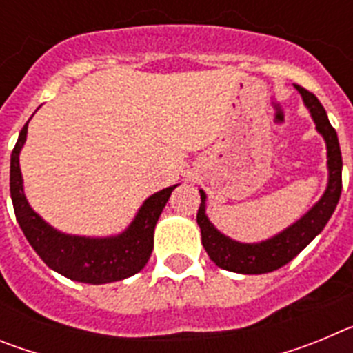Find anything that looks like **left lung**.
I'll use <instances>...</instances> for the list:
<instances>
[{"mask_svg": "<svg viewBox=\"0 0 353 353\" xmlns=\"http://www.w3.org/2000/svg\"><path fill=\"white\" fill-rule=\"evenodd\" d=\"M295 90L301 93L302 102L310 111L318 134L325 141L327 170H329L325 192L301 219L290 224L283 232L261 242L248 244V242L230 239L212 224L207 215V194L203 189H199L201 205H199L196 221L201 230V244L210 260L221 269L236 274H267L281 269L283 265L290 263L297 256L314 236L322 233L325 224L329 223L330 215L334 214L336 205L341 196L343 170L338 134L330 125L325 109L316 97L297 84H295Z\"/></svg>", "mask_w": 353, "mask_h": 353, "instance_id": "obj_1", "label": "left lung"}]
</instances>
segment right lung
<instances>
[{
    "mask_svg": "<svg viewBox=\"0 0 353 353\" xmlns=\"http://www.w3.org/2000/svg\"><path fill=\"white\" fill-rule=\"evenodd\" d=\"M30 123V121H28ZM28 123L19 132L10 157V196L15 217L30 245L49 269L72 281L105 285L138 274L154 249V230L176 185L166 187L143 201L132 223L118 235L84 236L56 230L40 217L24 194L19 155L26 143Z\"/></svg>",
    "mask_w": 353,
    "mask_h": 353,
    "instance_id": "obj_1",
    "label": "right lung"
}]
</instances>
